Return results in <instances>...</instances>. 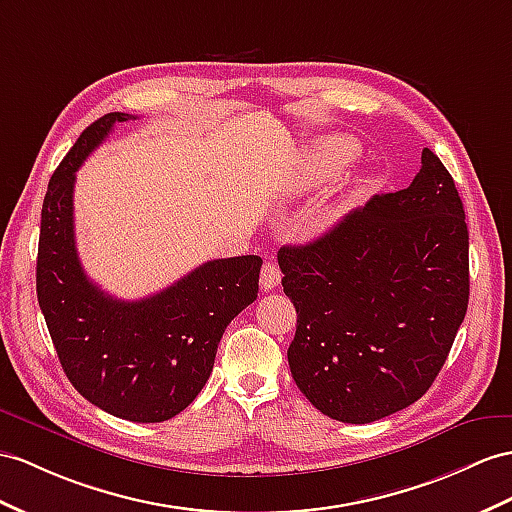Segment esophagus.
Masks as SVG:
<instances>
[{"label":"esophagus","instance_id":"1","mask_svg":"<svg viewBox=\"0 0 512 512\" xmlns=\"http://www.w3.org/2000/svg\"><path fill=\"white\" fill-rule=\"evenodd\" d=\"M259 283H261V290H274V287L281 283V270L277 264H274V261L268 259L264 268H261Z\"/></svg>","mask_w":512,"mask_h":512}]
</instances>
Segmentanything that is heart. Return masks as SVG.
I'll list each match as a JSON object with an SVG mask.
<instances>
[{
    "mask_svg": "<svg viewBox=\"0 0 512 512\" xmlns=\"http://www.w3.org/2000/svg\"><path fill=\"white\" fill-rule=\"evenodd\" d=\"M359 155V142L350 136H320L303 151L294 175L287 183V194L303 196L335 181Z\"/></svg>",
    "mask_w": 512,
    "mask_h": 512,
    "instance_id": "1",
    "label": "heart"
}]
</instances>
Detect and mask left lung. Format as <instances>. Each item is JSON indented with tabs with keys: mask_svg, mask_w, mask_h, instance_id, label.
Listing matches in <instances>:
<instances>
[{
	"mask_svg": "<svg viewBox=\"0 0 512 512\" xmlns=\"http://www.w3.org/2000/svg\"><path fill=\"white\" fill-rule=\"evenodd\" d=\"M298 320L287 361L337 422L370 424L419 400L469 303V233L448 168L430 149L409 188L378 194L322 238L279 251Z\"/></svg>",
	"mask_w": 512,
	"mask_h": 512,
	"instance_id": "obj_1",
	"label": "left lung"
}]
</instances>
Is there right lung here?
<instances>
[{
    "instance_id": "obj_1",
    "label": "right lung",
    "mask_w": 512,
    "mask_h": 512,
    "mask_svg": "<svg viewBox=\"0 0 512 512\" xmlns=\"http://www.w3.org/2000/svg\"><path fill=\"white\" fill-rule=\"evenodd\" d=\"M110 112L88 125L51 175L41 212L36 294L71 385L99 409L129 422L175 417L199 396L227 324L253 303L261 257L214 259L166 290L119 300L86 277L75 248V170L108 138Z\"/></svg>"
}]
</instances>
